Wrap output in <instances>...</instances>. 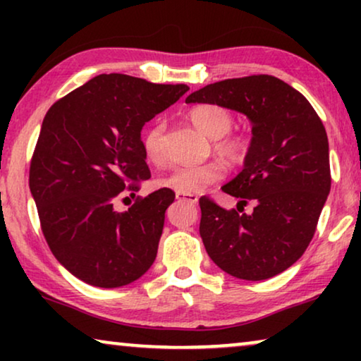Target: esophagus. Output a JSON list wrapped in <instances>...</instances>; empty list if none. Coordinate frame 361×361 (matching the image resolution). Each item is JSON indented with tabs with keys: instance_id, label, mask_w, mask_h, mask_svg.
<instances>
[{
	"instance_id": "34e87169",
	"label": "esophagus",
	"mask_w": 361,
	"mask_h": 361,
	"mask_svg": "<svg viewBox=\"0 0 361 361\" xmlns=\"http://www.w3.org/2000/svg\"><path fill=\"white\" fill-rule=\"evenodd\" d=\"M176 199L177 200H184L187 204H192V205H197V202H199V197L194 195V194H182V192H176Z\"/></svg>"
}]
</instances>
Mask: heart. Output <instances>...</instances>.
<instances>
[{"label":"heart","instance_id":"b5f03b06","mask_svg":"<svg viewBox=\"0 0 361 361\" xmlns=\"http://www.w3.org/2000/svg\"><path fill=\"white\" fill-rule=\"evenodd\" d=\"M189 120L197 130L212 140L216 154L228 162H241L248 154L250 140L243 133L233 131V115L226 108L215 103H200L190 108ZM166 123L154 121L142 135V149L147 159L154 164L164 161ZM225 177V167L219 162L202 166H180L161 177L162 187L182 194H199L207 187L216 184Z\"/></svg>","mask_w":361,"mask_h":361}]
</instances>
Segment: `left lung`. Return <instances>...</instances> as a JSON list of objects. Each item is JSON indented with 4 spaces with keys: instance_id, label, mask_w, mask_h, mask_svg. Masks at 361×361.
<instances>
[{
    "instance_id": "8db88e82",
    "label": "left lung",
    "mask_w": 361,
    "mask_h": 361,
    "mask_svg": "<svg viewBox=\"0 0 361 361\" xmlns=\"http://www.w3.org/2000/svg\"><path fill=\"white\" fill-rule=\"evenodd\" d=\"M185 102L231 108L253 125L245 169L221 187L238 205L255 200L253 214L202 197L199 231L207 253L238 279L283 273L314 238L332 184L322 120L302 93L266 73L210 83Z\"/></svg>"
}]
</instances>
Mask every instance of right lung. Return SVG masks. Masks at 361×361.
<instances>
[{
    "instance_id": "add662e5",
    "label": "right lung",
    "mask_w": 361,
    "mask_h": 361,
    "mask_svg": "<svg viewBox=\"0 0 361 361\" xmlns=\"http://www.w3.org/2000/svg\"><path fill=\"white\" fill-rule=\"evenodd\" d=\"M187 90L184 83L103 73L44 116L29 189L52 255L87 284L120 288L154 263L174 192L164 187L136 197L126 212L113 205L151 177L141 141L145 123Z\"/></svg>"
}]
</instances>
